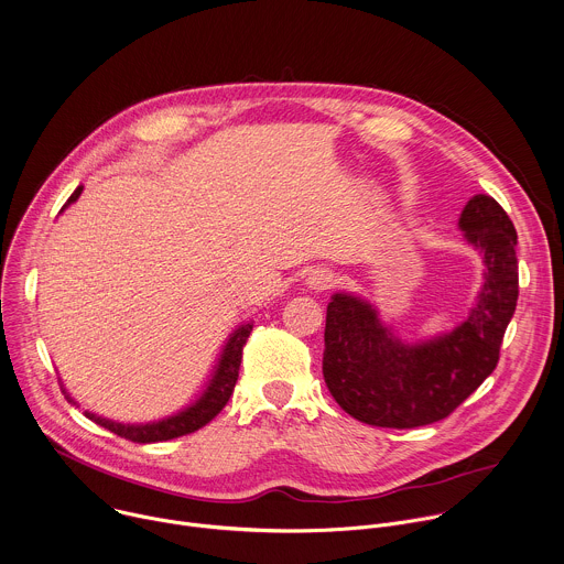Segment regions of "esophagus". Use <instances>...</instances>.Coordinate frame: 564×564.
Wrapping results in <instances>:
<instances>
[{
  "label": "esophagus",
  "instance_id": "esophagus-1",
  "mask_svg": "<svg viewBox=\"0 0 564 564\" xmlns=\"http://www.w3.org/2000/svg\"><path fill=\"white\" fill-rule=\"evenodd\" d=\"M334 281H336L334 274L329 270H325V268H316V270H312L307 274V285L312 290H329L334 285Z\"/></svg>",
  "mask_w": 564,
  "mask_h": 564
}]
</instances>
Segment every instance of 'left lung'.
I'll use <instances>...</instances> for the list:
<instances>
[{
  "label": "left lung",
  "instance_id": "8db88e82",
  "mask_svg": "<svg viewBox=\"0 0 564 564\" xmlns=\"http://www.w3.org/2000/svg\"><path fill=\"white\" fill-rule=\"evenodd\" d=\"M459 228L484 259V285L468 318L448 334L406 343L378 310L347 292L327 305L323 376L358 422L415 429L448 417L497 369L519 299L517 230L501 204L475 195Z\"/></svg>",
  "mask_w": 564,
  "mask_h": 564
}]
</instances>
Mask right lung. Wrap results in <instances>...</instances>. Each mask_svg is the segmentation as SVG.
I'll use <instances>...</instances> for the list:
<instances>
[{
    "mask_svg": "<svg viewBox=\"0 0 564 564\" xmlns=\"http://www.w3.org/2000/svg\"><path fill=\"white\" fill-rule=\"evenodd\" d=\"M83 186H78L69 199L63 204L61 213L74 204L80 195ZM252 332V323H243L239 325L230 338L226 340L224 345V351L217 360V367L213 371V378L208 380V387L204 389V393L186 409H182L180 413L175 415H169L164 420H158V422H147V424H120V422H113V420H107V417H100V415H94L89 411H85V415L96 422L98 426L111 431L113 435L118 437H124L129 442H135V444H155V442H166V440H175V437H182V435H188V433H195L199 431L202 426H206L224 406L226 402L230 400L232 391H235V384H237V378H239V365H241V351H243V345L248 340ZM61 391L65 393V400L76 404L69 393L63 389L61 384Z\"/></svg>",
    "mask_w": 564,
    "mask_h": 564,
    "instance_id": "1",
    "label": "right lung"
}]
</instances>
